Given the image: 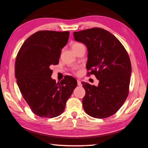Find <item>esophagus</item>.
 I'll use <instances>...</instances> for the list:
<instances>
[{
    "label": "esophagus",
    "mask_w": 148,
    "mask_h": 148,
    "mask_svg": "<svg viewBox=\"0 0 148 148\" xmlns=\"http://www.w3.org/2000/svg\"><path fill=\"white\" fill-rule=\"evenodd\" d=\"M77 85H78V86H80V87H81V86L82 85L81 81H80L79 79H77Z\"/></svg>",
    "instance_id": "esophagus-1"
}]
</instances>
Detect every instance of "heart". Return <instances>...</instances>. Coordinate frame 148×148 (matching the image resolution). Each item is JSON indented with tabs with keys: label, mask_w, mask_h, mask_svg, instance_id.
Wrapping results in <instances>:
<instances>
[{
	"label": "heart",
	"mask_w": 148,
	"mask_h": 148,
	"mask_svg": "<svg viewBox=\"0 0 148 148\" xmlns=\"http://www.w3.org/2000/svg\"><path fill=\"white\" fill-rule=\"evenodd\" d=\"M82 43H79V42H75V43L73 44L72 45V47H78L79 45H82Z\"/></svg>",
	"instance_id": "heart-1"
}]
</instances>
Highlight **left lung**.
I'll list each match as a JSON object with an SVG mask.
<instances>
[{"mask_svg":"<svg viewBox=\"0 0 148 148\" xmlns=\"http://www.w3.org/2000/svg\"><path fill=\"white\" fill-rule=\"evenodd\" d=\"M74 37L88 49L87 74L95 75L98 86L82 82L85 90L84 111L106 119L119 111L129 94L131 64L127 51L114 35L100 28L74 32Z\"/></svg>","mask_w":148,"mask_h":148,"instance_id":"left-lung-1","label":"left lung"}]
</instances>
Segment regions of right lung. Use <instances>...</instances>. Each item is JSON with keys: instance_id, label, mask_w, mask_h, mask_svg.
Returning <instances> with one entry per match:
<instances>
[{"instance_id": "add662e5", "label": "right lung", "mask_w": 148, "mask_h": 148, "mask_svg": "<svg viewBox=\"0 0 148 148\" xmlns=\"http://www.w3.org/2000/svg\"><path fill=\"white\" fill-rule=\"evenodd\" d=\"M69 37V31L37 32L24 42L17 55L18 87L32 111L40 117L51 119L62 114L77 86L72 76L65 77L60 83L51 77L50 66L59 63Z\"/></svg>"}]
</instances>
